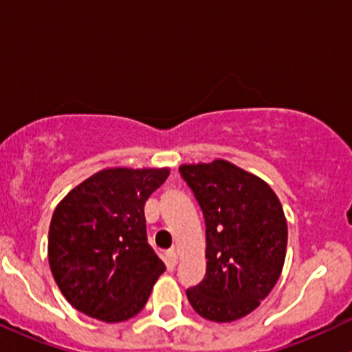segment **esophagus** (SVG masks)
Instances as JSON below:
<instances>
[{"label":"esophagus","instance_id":"obj_1","mask_svg":"<svg viewBox=\"0 0 352 352\" xmlns=\"http://www.w3.org/2000/svg\"><path fill=\"white\" fill-rule=\"evenodd\" d=\"M167 258H168V263H170L172 266H175L177 263H179V252H177V250H170V252L167 253Z\"/></svg>","mask_w":352,"mask_h":352}]
</instances>
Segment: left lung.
I'll use <instances>...</instances> for the list:
<instances>
[{"mask_svg": "<svg viewBox=\"0 0 352 352\" xmlns=\"http://www.w3.org/2000/svg\"><path fill=\"white\" fill-rule=\"evenodd\" d=\"M207 225V274L187 289L201 318L232 322L261 305L280 278L288 245L281 201L263 179L223 159L180 165Z\"/></svg>", "mask_w": 352, "mask_h": 352, "instance_id": "8db88e82", "label": "left lung"}]
</instances>
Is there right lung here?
Masks as SVG:
<instances>
[{"instance_id":"add662e5","label":"right lung","mask_w":352,"mask_h":352,"mask_svg":"<svg viewBox=\"0 0 352 352\" xmlns=\"http://www.w3.org/2000/svg\"><path fill=\"white\" fill-rule=\"evenodd\" d=\"M168 173V167L102 168L59 201L47 260L72 308L104 322L142 311L165 272L147 243L144 205Z\"/></svg>"}]
</instances>
